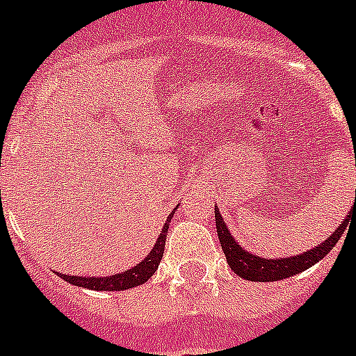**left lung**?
Wrapping results in <instances>:
<instances>
[{
	"label": "left lung",
	"mask_w": 356,
	"mask_h": 356,
	"mask_svg": "<svg viewBox=\"0 0 356 356\" xmlns=\"http://www.w3.org/2000/svg\"><path fill=\"white\" fill-rule=\"evenodd\" d=\"M356 205V195H355V204ZM351 207L350 214L353 212ZM214 218H216V230H218L219 242H221V248L225 251V257H227L228 265H230L232 270L242 279H248V281H260V283H268V281H281V279L291 277V275H297L300 272H304L305 268L313 267L314 264L321 260V258L327 257L330 253V249H334V245L337 244V241L343 237V234L346 232L348 223H350V216L344 218V221L341 223V227L334 232L332 235H328V238H325L323 242H320L318 245H314L313 249H307L304 253L295 254V257H286V258H261L258 254H253L251 251L242 248L235 237H232L230 230L225 225L223 218H221V212L219 209H214Z\"/></svg>",
	"instance_id": "8db88e82"
}]
</instances>
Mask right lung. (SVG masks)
<instances>
[{
    "instance_id": "obj_1",
    "label": "right lung",
    "mask_w": 356,
    "mask_h": 356,
    "mask_svg": "<svg viewBox=\"0 0 356 356\" xmlns=\"http://www.w3.org/2000/svg\"><path fill=\"white\" fill-rule=\"evenodd\" d=\"M177 209V207H175ZM175 209L170 212V216L167 218L165 225L161 228V234L158 235L154 242V248L149 251L147 257L137 264L135 267L128 268V270L121 272V274H112L105 275V277H86V275H70V274H58L59 277H63L65 281H68L73 286L88 288V290H98V291H122L129 290V288H135L138 284L147 283L149 279L152 277L156 270H158V265L163 258V251H165V241H167L168 227H170V221L175 214Z\"/></svg>"
}]
</instances>
